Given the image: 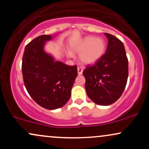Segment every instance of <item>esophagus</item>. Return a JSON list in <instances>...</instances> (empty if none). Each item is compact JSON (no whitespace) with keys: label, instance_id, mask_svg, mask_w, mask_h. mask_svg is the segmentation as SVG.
I'll use <instances>...</instances> for the list:
<instances>
[{"label":"esophagus","instance_id":"obj_1","mask_svg":"<svg viewBox=\"0 0 149 149\" xmlns=\"http://www.w3.org/2000/svg\"><path fill=\"white\" fill-rule=\"evenodd\" d=\"M83 69L81 67V66H78V73L79 75H81L83 73Z\"/></svg>","mask_w":149,"mask_h":149}]
</instances>
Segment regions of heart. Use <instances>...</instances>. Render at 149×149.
<instances>
[{
    "label": "heart",
    "mask_w": 149,
    "mask_h": 149,
    "mask_svg": "<svg viewBox=\"0 0 149 149\" xmlns=\"http://www.w3.org/2000/svg\"><path fill=\"white\" fill-rule=\"evenodd\" d=\"M106 50V42L102 38L88 36L81 39L72 46V51L80 53L79 59L83 64H92L97 62ZM68 54L72 57L73 54Z\"/></svg>",
    "instance_id": "1"
}]
</instances>
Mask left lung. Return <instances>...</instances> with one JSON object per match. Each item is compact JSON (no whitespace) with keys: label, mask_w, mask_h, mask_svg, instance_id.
Returning a JSON list of instances; mask_svg holds the SVG:
<instances>
[{"label":"left lung","mask_w":149,"mask_h":149,"mask_svg":"<svg viewBox=\"0 0 149 149\" xmlns=\"http://www.w3.org/2000/svg\"><path fill=\"white\" fill-rule=\"evenodd\" d=\"M104 34L108 38L106 53L83 71L87 95L101 106L110 105L118 100L128 78V59L123 43L111 34Z\"/></svg>","instance_id":"obj_1"}]
</instances>
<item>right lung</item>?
I'll use <instances>...</instances> for the list:
<instances>
[{
	"instance_id": "obj_1",
	"label": "right lung",
	"mask_w": 149,
	"mask_h": 149,
	"mask_svg": "<svg viewBox=\"0 0 149 149\" xmlns=\"http://www.w3.org/2000/svg\"><path fill=\"white\" fill-rule=\"evenodd\" d=\"M51 35H41L27 44L22 57V71L27 92L40 107L53 110L62 107L71 97L78 76L77 66H67L44 51Z\"/></svg>"
}]
</instances>
